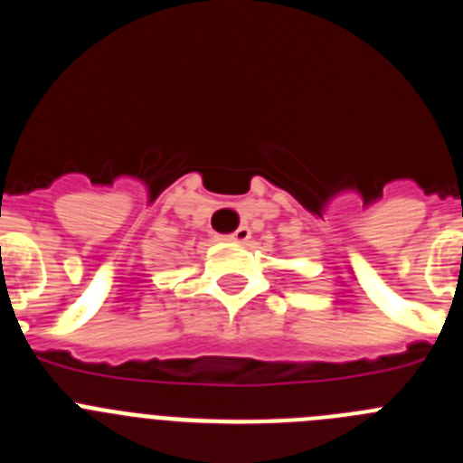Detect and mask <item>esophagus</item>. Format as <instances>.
<instances>
[{"mask_svg": "<svg viewBox=\"0 0 463 463\" xmlns=\"http://www.w3.org/2000/svg\"><path fill=\"white\" fill-rule=\"evenodd\" d=\"M248 239H250V229L248 227H239L234 234L224 236V241H232V243H245Z\"/></svg>", "mask_w": 463, "mask_h": 463, "instance_id": "34e87169", "label": "esophagus"}]
</instances>
